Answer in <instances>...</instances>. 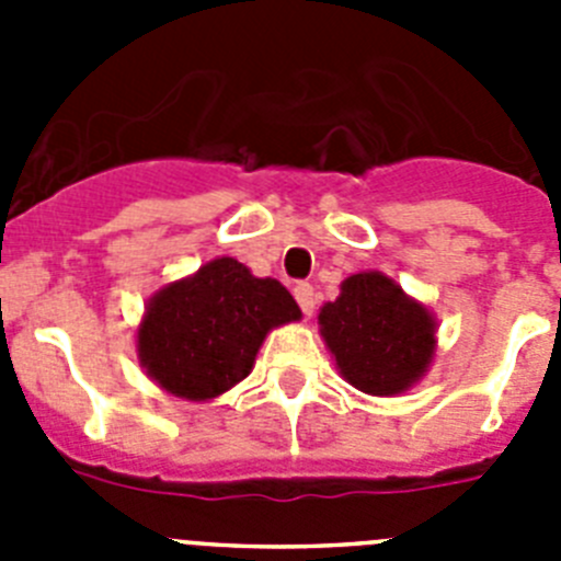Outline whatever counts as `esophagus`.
I'll return each mask as SVG.
<instances>
[{
    "label": "esophagus",
    "mask_w": 561,
    "mask_h": 561,
    "mask_svg": "<svg viewBox=\"0 0 561 561\" xmlns=\"http://www.w3.org/2000/svg\"><path fill=\"white\" fill-rule=\"evenodd\" d=\"M295 300L297 306L304 309V314H311L317 306V295H314V286L311 284H297L295 286Z\"/></svg>",
    "instance_id": "1"
}]
</instances>
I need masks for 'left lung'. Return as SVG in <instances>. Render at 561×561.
Instances as JSON below:
<instances>
[{
	"instance_id": "obj_1",
	"label": "left lung",
	"mask_w": 561,
	"mask_h": 561,
	"mask_svg": "<svg viewBox=\"0 0 561 561\" xmlns=\"http://www.w3.org/2000/svg\"><path fill=\"white\" fill-rule=\"evenodd\" d=\"M320 334L345 379L370 396H393L424 376L435 354L433 314L379 272L342 284L320 309Z\"/></svg>"
}]
</instances>
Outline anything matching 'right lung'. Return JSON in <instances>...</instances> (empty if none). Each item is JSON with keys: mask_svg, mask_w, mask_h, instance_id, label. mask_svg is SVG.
<instances>
[{"mask_svg": "<svg viewBox=\"0 0 561 561\" xmlns=\"http://www.w3.org/2000/svg\"><path fill=\"white\" fill-rule=\"evenodd\" d=\"M300 320L295 297L272 277L216 257L151 297L140 331L142 368L180 399L205 401L250 376L264 336Z\"/></svg>", "mask_w": 561, "mask_h": 561, "instance_id": "right-lung-1", "label": "right lung"}]
</instances>
